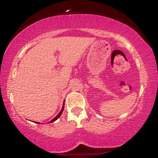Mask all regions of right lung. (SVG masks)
I'll use <instances>...</instances> for the list:
<instances>
[{
	"mask_svg": "<svg viewBox=\"0 0 158 158\" xmlns=\"http://www.w3.org/2000/svg\"><path fill=\"white\" fill-rule=\"evenodd\" d=\"M64 106H65V100L63 101V106H62V109H61V110H60V111L59 112V113L58 114V115L56 116L55 118H53L52 120V121H49V123H53V122H54L55 121H56V120L58 118H59L60 116H61V114H62V113H63V110H64ZM36 123H37V124H39V123L38 122H35Z\"/></svg>",
	"mask_w": 158,
	"mask_h": 158,
	"instance_id": "obj_1",
	"label": "right lung"
}]
</instances>
